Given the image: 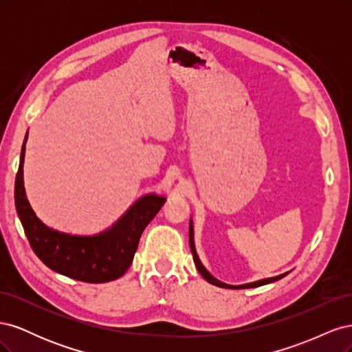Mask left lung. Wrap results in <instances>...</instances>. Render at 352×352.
I'll use <instances>...</instances> for the list:
<instances>
[{
  "mask_svg": "<svg viewBox=\"0 0 352 352\" xmlns=\"http://www.w3.org/2000/svg\"><path fill=\"white\" fill-rule=\"evenodd\" d=\"M189 247H190V251H192V255H194V263L197 265V270L201 273L202 278H204L208 283L211 285H216V286H220V287H226V289H247V287H257V286H261V285H267V283H272V282H276L282 279L285 274L287 273H283V274H279V276H274V278H269V279H261V280H257V282H251V283H245V285H228V283H223L220 282L219 279H216L214 276H211L210 272L202 265V263L199 261L198 258V254H197V250H195V243H194V226H192V219L189 220Z\"/></svg>",
  "mask_w": 352,
  "mask_h": 352,
  "instance_id": "1",
  "label": "left lung"
}]
</instances>
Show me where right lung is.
<instances>
[{
  "label": "right lung",
  "instance_id": "1",
  "mask_svg": "<svg viewBox=\"0 0 352 352\" xmlns=\"http://www.w3.org/2000/svg\"><path fill=\"white\" fill-rule=\"evenodd\" d=\"M28 133L16 175L14 202L28 241L47 267L67 278L104 283L122 278L132 264L144 229L164 206L166 197H141L111 228L98 235L82 236L58 232L42 223L32 210L23 185V163Z\"/></svg>",
  "mask_w": 352,
  "mask_h": 352
}]
</instances>
